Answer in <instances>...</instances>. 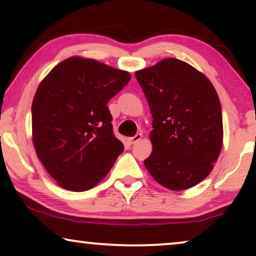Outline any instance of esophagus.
Listing matches in <instances>:
<instances>
[{
    "label": "esophagus",
    "instance_id": "obj_1",
    "mask_svg": "<svg viewBox=\"0 0 256 256\" xmlns=\"http://www.w3.org/2000/svg\"><path fill=\"white\" fill-rule=\"evenodd\" d=\"M141 138H142V134L141 132H138V134H136L135 136H132V138H129L128 142H129V144H134V143L138 142Z\"/></svg>",
    "mask_w": 256,
    "mask_h": 256
}]
</instances>
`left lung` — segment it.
<instances>
[{
	"label": "left lung",
	"mask_w": 256,
	"mask_h": 256,
	"mask_svg": "<svg viewBox=\"0 0 256 256\" xmlns=\"http://www.w3.org/2000/svg\"><path fill=\"white\" fill-rule=\"evenodd\" d=\"M135 76L154 118L146 170L169 190L194 186L211 172L222 146V106L214 87L194 68L174 58Z\"/></svg>",
	"instance_id": "8db88e82"
}]
</instances>
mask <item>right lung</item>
I'll return each instance as SVG.
<instances>
[{
  "instance_id": "obj_1",
  "label": "right lung",
  "mask_w": 256,
  "mask_h": 256,
  "mask_svg": "<svg viewBox=\"0 0 256 256\" xmlns=\"http://www.w3.org/2000/svg\"><path fill=\"white\" fill-rule=\"evenodd\" d=\"M129 80L128 72L72 57L38 86L31 108L34 146L62 188L76 192L93 188L124 152L107 102Z\"/></svg>"
}]
</instances>
